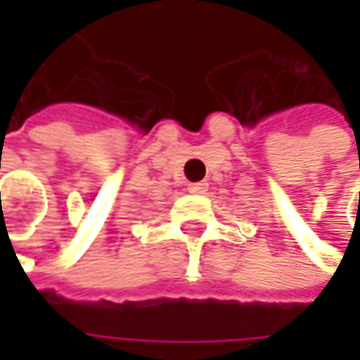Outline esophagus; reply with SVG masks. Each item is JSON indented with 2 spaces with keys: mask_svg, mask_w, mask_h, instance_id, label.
<instances>
[{
  "mask_svg": "<svg viewBox=\"0 0 360 360\" xmlns=\"http://www.w3.org/2000/svg\"><path fill=\"white\" fill-rule=\"evenodd\" d=\"M206 188H208L206 182H194V184H188V192H192V194H202V192H206Z\"/></svg>",
  "mask_w": 360,
  "mask_h": 360,
  "instance_id": "esophagus-1",
  "label": "esophagus"
}]
</instances>
